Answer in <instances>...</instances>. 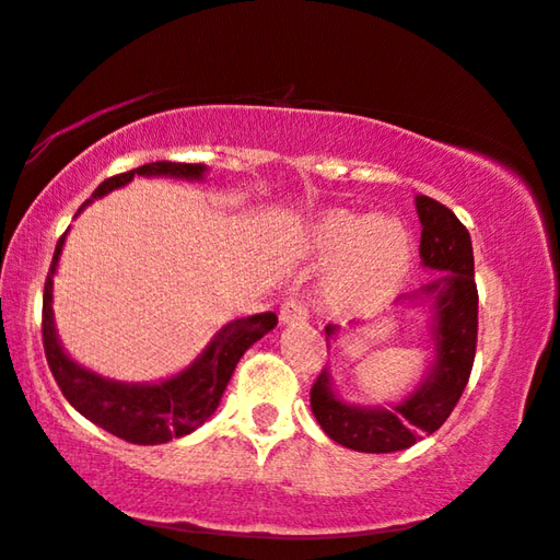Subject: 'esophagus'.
<instances>
[{
	"mask_svg": "<svg viewBox=\"0 0 560 560\" xmlns=\"http://www.w3.org/2000/svg\"><path fill=\"white\" fill-rule=\"evenodd\" d=\"M279 318H281V324H304L308 318L306 306L301 304L299 299H287L279 308Z\"/></svg>",
	"mask_w": 560,
	"mask_h": 560,
	"instance_id": "1",
	"label": "esophagus"
}]
</instances>
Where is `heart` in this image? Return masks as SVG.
<instances>
[{"mask_svg":"<svg viewBox=\"0 0 560 560\" xmlns=\"http://www.w3.org/2000/svg\"><path fill=\"white\" fill-rule=\"evenodd\" d=\"M314 252L336 259L326 279V296L346 312H371L392 301L411 269L408 229L392 217H359L328 211L316 221Z\"/></svg>","mask_w":560,"mask_h":560,"instance_id":"b5f03b06","label":"heart"}]
</instances>
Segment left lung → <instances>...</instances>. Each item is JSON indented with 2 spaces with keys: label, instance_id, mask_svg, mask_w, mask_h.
Instances as JSON below:
<instances>
[{
  "label": "left lung",
  "instance_id": "8db88e82",
  "mask_svg": "<svg viewBox=\"0 0 560 560\" xmlns=\"http://www.w3.org/2000/svg\"><path fill=\"white\" fill-rule=\"evenodd\" d=\"M421 219V261L439 271L398 304H429L433 361L421 384L392 406H353L334 392L324 369L312 386V411L328 439L361 454H394L439 431L471 376L478 339V291L474 246L468 229L448 207L431 197H416ZM336 326H326V341Z\"/></svg>",
  "mask_w": 560,
  "mask_h": 560
}]
</instances>
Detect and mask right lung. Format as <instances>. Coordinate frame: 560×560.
I'll return each mask as SVG.
<instances>
[{"mask_svg":"<svg viewBox=\"0 0 560 560\" xmlns=\"http://www.w3.org/2000/svg\"><path fill=\"white\" fill-rule=\"evenodd\" d=\"M203 174H207V166L203 164L152 162L104 179L96 186L89 201L102 199L109 191L119 189V186H127L135 176H174V179L197 182L203 179ZM65 236L57 242V252L55 259H51L47 281H44L42 299L44 353H47L51 376H55L59 384L61 394H65L67 401L72 404L84 419L96 423L104 431H109L112 436H119L129 443H139V446H156V443H166L197 431L199 425L217 411L221 396L226 392L229 378H232L238 359L244 357V351L277 326V314H254L226 324L214 339L209 341L207 349L199 353V359H194L191 366H186L172 378L159 381V384H124V381L104 378L100 374H94V371L79 366V363L61 349L55 328L51 279H55L61 246H65Z\"/></svg>","mask_w":560,"mask_h":560,"instance_id":"right-lung-1","label":"right lung"}]
</instances>
